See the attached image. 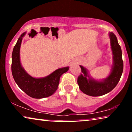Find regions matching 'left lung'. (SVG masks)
<instances>
[{
	"label": "left lung",
	"instance_id": "left-lung-1",
	"mask_svg": "<svg viewBox=\"0 0 132 132\" xmlns=\"http://www.w3.org/2000/svg\"><path fill=\"white\" fill-rule=\"evenodd\" d=\"M109 37L113 56L112 65L109 76L100 80L95 79L91 76L87 68L80 65L82 74L77 79V84L81 91L90 96H100L111 92L117 86L121 77L123 71L121 48L113 32H109Z\"/></svg>",
	"mask_w": 132,
	"mask_h": 132
}]
</instances>
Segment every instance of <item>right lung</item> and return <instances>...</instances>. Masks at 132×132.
<instances>
[{
	"label": "right lung",
	"mask_w": 132,
	"mask_h": 132,
	"mask_svg": "<svg viewBox=\"0 0 132 132\" xmlns=\"http://www.w3.org/2000/svg\"><path fill=\"white\" fill-rule=\"evenodd\" d=\"M26 32L21 34L14 46L12 53V76L19 87L29 96L43 98L53 95L58 87L60 77L69 70V67L58 68L46 77L36 78L25 71L21 64L20 50L23 38Z\"/></svg>",
	"instance_id": "right-lung-1"
}]
</instances>
